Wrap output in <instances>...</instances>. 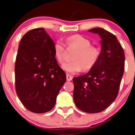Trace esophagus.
I'll return each instance as SVG.
<instances>
[{"mask_svg": "<svg viewBox=\"0 0 135 135\" xmlns=\"http://www.w3.org/2000/svg\"><path fill=\"white\" fill-rule=\"evenodd\" d=\"M73 80V76L69 75V74H66V80L67 81H71Z\"/></svg>", "mask_w": 135, "mask_h": 135, "instance_id": "34e87169", "label": "esophagus"}]
</instances>
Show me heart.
Segmentation results:
<instances>
[{"instance_id":"1","label":"heart","mask_w":135,"mask_h":135,"mask_svg":"<svg viewBox=\"0 0 135 135\" xmlns=\"http://www.w3.org/2000/svg\"><path fill=\"white\" fill-rule=\"evenodd\" d=\"M65 45L76 49L72 57L73 61L65 62L62 65V69L69 74L80 72L82 68L85 70H90L95 66L100 56L99 49L91 46L90 41L80 35H73L66 38ZM64 51L63 43L60 40L55 42L54 47V55L59 63L63 61Z\"/></svg>"}]
</instances>
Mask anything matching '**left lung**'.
<instances>
[{"label":"left lung","mask_w":135,"mask_h":135,"mask_svg":"<svg viewBox=\"0 0 135 135\" xmlns=\"http://www.w3.org/2000/svg\"><path fill=\"white\" fill-rule=\"evenodd\" d=\"M89 32L101 38V51L95 66L84 76L73 78L74 101L87 113L103 111L116 99L124 73L125 54L116 36L102 28Z\"/></svg>","instance_id":"1"}]
</instances>
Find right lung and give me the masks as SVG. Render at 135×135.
<instances>
[{
  "label": "right lung",
  "mask_w": 135,
  "mask_h": 135,
  "mask_svg": "<svg viewBox=\"0 0 135 135\" xmlns=\"http://www.w3.org/2000/svg\"><path fill=\"white\" fill-rule=\"evenodd\" d=\"M54 43L44 28L24 35L19 45L15 64V85L24 107L37 114L47 112L66 80L54 55Z\"/></svg>",
  "instance_id": "obj_1"
}]
</instances>
